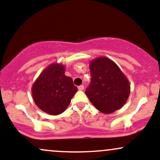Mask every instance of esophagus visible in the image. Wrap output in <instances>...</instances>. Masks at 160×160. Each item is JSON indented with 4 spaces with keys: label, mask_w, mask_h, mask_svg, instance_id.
I'll use <instances>...</instances> for the list:
<instances>
[{
    "label": "esophagus",
    "mask_w": 160,
    "mask_h": 160,
    "mask_svg": "<svg viewBox=\"0 0 160 160\" xmlns=\"http://www.w3.org/2000/svg\"><path fill=\"white\" fill-rule=\"evenodd\" d=\"M83 89H84V86H83V85H80V86H79V87H78V90H83Z\"/></svg>",
    "instance_id": "esophagus-1"
}]
</instances>
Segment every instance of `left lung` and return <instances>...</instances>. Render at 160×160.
<instances>
[{
	"label": "left lung",
	"mask_w": 160,
	"mask_h": 160,
	"mask_svg": "<svg viewBox=\"0 0 160 160\" xmlns=\"http://www.w3.org/2000/svg\"><path fill=\"white\" fill-rule=\"evenodd\" d=\"M91 82L86 95L97 110L112 113L127 101L130 93L128 79L112 60L100 57L90 63Z\"/></svg>",
	"instance_id": "1"
}]
</instances>
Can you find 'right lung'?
<instances>
[{
    "instance_id": "add662e5",
    "label": "right lung",
    "mask_w": 160,
    "mask_h": 160,
    "mask_svg": "<svg viewBox=\"0 0 160 160\" xmlns=\"http://www.w3.org/2000/svg\"><path fill=\"white\" fill-rule=\"evenodd\" d=\"M77 88L65 75V66L53 63L42 71L32 86L34 102L41 110L57 116L64 112Z\"/></svg>"
}]
</instances>
